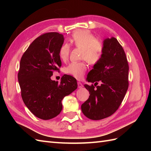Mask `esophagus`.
<instances>
[{"label":"esophagus","instance_id":"34e87169","mask_svg":"<svg viewBox=\"0 0 151 151\" xmlns=\"http://www.w3.org/2000/svg\"><path fill=\"white\" fill-rule=\"evenodd\" d=\"M78 88H82V87H83V85H82V84L81 82H78Z\"/></svg>","mask_w":151,"mask_h":151}]
</instances>
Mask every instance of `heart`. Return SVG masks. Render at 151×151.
<instances>
[{"label":"heart","mask_w":151,"mask_h":151,"mask_svg":"<svg viewBox=\"0 0 151 151\" xmlns=\"http://www.w3.org/2000/svg\"><path fill=\"white\" fill-rule=\"evenodd\" d=\"M74 47L81 49V59L86 60L92 65L97 63L102 58L104 45L100 40L95 38L93 34L87 30H77L74 32L69 39ZM70 47L63 44L59 50L60 58L67 61L69 58ZM88 69L86 62H73L66 67L65 71L77 79H82Z\"/></svg>","instance_id":"heart-1"}]
</instances>
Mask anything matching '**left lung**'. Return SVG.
<instances>
[{
  "label": "left lung",
  "instance_id": "obj_1",
  "mask_svg": "<svg viewBox=\"0 0 151 151\" xmlns=\"http://www.w3.org/2000/svg\"><path fill=\"white\" fill-rule=\"evenodd\" d=\"M102 58L89 72L85 84L89 97L81 106L85 116L92 120H101L117 111L129 88V64L123 47L116 38H106L103 41ZM101 83L96 86L98 82Z\"/></svg>",
  "mask_w": 151,
  "mask_h": 151
}]
</instances>
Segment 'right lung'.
Segmentation results:
<instances>
[{"mask_svg":"<svg viewBox=\"0 0 151 151\" xmlns=\"http://www.w3.org/2000/svg\"><path fill=\"white\" fill-rule=\"evenodd\" d=\"M62 34L49 32L37 37L22 55L18 73L21 97L35 116L43 120L56 117L62 110V99L77 88L76 80L64 75L59 84L50 79L62 65L59 50Z\"/></svg>","mask_w":151,"mask_h":151,"instance_id":"1","label":"right lung"}]
</instances>
